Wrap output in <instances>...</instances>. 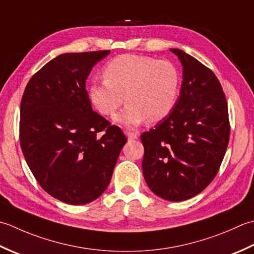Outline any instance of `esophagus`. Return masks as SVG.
<instances>
[{"mask_svg":"<svg viewBox=\"0 0 254 254\" xmlns=\"http://www.w3.org/2000/svg\"><path fill=\"white\" fill-rule=\"evenodd\" d=\"M125 134L129 138V139H137L138 134L134 132H130V131H125Z\"/></svg>","mask_w":254,"mask_h":254,"instance_id":"34e87169","label":"esophagus"}]
</instances>
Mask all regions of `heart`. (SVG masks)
Listing matches in <instances>:
<instances>
[{"mask_svg": "<svg viewBox=\"0 0 254 254\" xmlns=\"http://www.w3.org/2000/svg\"><path fill=\"white\" fill-rule=\"evenodd\" d=\"M104 81L89 86L91 104L97 112L114 116L117 125L133 128L148 118L149 122L162 121L177 105L180 93V72L168 60L152 57L123 55L108 62L104 68Z\"/></svg>", "mask_w": 254, "mask_h": 254, "instance_id": "heart-1", "label": "heart"}]
</instances>
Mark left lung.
Listing matches in <instances>:
<instances>
[{"mask_svg": "<svg viewBox=\"0 0 254 254\" xmlns=\"http://www.w3.org/2000/svg\"><path fill=\"white\" fill-rule=\"evenodd\" d=\"M183 66L177 105L140 138L143 178L165 200L181 201L199 194L218 172L229 141L225 93L214 72L189 54L170 49Z\"/></svg>", "mask_w": 254, "mask_h": 254, "instance_id": "1", "label": "left lung"}]
</instances>
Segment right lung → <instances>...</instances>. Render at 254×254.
Wrapping results in <instances>:
<instances>
[{"instance_id": "add662e5", "label": "right lung", "mask_w": 254, "mask_h": 254, "mask_svg": "<svg viewBox=\"0 0 254 254\" xmlns=\"http://www.w3.org/2000/svg\"><path fill=\"white\" fill-rule=\"evenodd\" d=\"M110 50L62 54L29 80L20 103L19 141L35 179L53 197L91 203L111 182L127 142L93 111L85 81Z\"/></svg>"}]
</instances>
